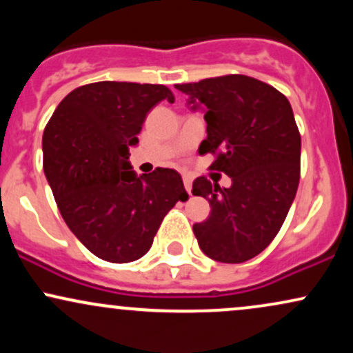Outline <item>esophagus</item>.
<instances>
[{"label":"esophagus","mask_w":353,"mask_h":353,"mask_svg":"<svg viewBox=\"0 0 353 353\" xmlns=\"http://www.w3.org/2000/svg\"><path fill=\"white\" fill-rule=\"evenodd\" d=\"M182 179H184V188H185V190H188L189 194L192 192V177H190V176H184V177H182Z\"/></svg>","instance_id":"esophagus-1"}]
</instances>
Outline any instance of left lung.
<instances>
[{"label":"left lung","instance_id":"1","mask_svg":"<svg viewBox=\"0 0 353 353\" xmlns=\"http://www.w3.org/2000/svg\"><path fill=\"white\" fill-rule=\"evenodd\" d=\"M192 104L205 108L208 137L201 154L210 169L232 179L221 188L201 176L192 194L209 201L210 216L194 224L201 250L224 264L261 254L281 230L301 179V132L289 99L244 74L176 84Z\"/></svg>","mask_w":353,"mask_h":353}]
</instances>
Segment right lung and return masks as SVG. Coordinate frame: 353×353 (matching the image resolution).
<instances>
[{
  "label": "right lung",
  "instance_id": "add662e5",
  "mask_svg": "<svg viewBox=\"0 0 353 353\" xmlns=\"http://www.w3.org/2000/svg\"><path fill=\"white\" fill-rule=\"evenodd\" d=\"M163 99L174 103L163 84H84L44 129L43 168L61 216L88 250L112 264L143 257L165 214L189 199L174 169L137 177L129 164L145 116Z\"/></svg>",
  "mask_w": 353,
  "mask_h": 353
}]
</instances>
